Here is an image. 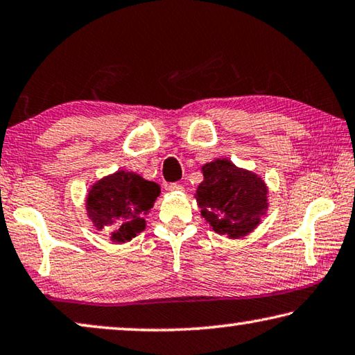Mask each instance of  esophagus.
Returning a JSON list of instances; mask_svg holds the SVG:
<instances>
[{
    "mask_svg": "<svg viewBox=\"0 0 355 355\" xmlns=\"http://www.w3.org/2000/svg\"><path fill=\"white\" fill-rule=\"evenodd\" d=\"M166 189L170 190V192H181V190H182L184 187H182V184L171 182V184H168V185H166Z\"/></svg>",
    "mask_w": 355,
    "mask_h": 355,
    "instance_id": "1",
    "label": "esophagus"
}]
</instances>
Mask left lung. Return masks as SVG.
Instances as JSON below:
<instances>
[{
    "instance_id": "obj_1",
    "label": "left lung",
    "mask_w": 355,
    "mask_h": 355,
    "mask_svg": "<svg viewBox=\"0 0 355 355\" xmlns=\"http://www.w3.org/2000/svg\"><path fill=\"white\" fill-rule=\"evenodd\" d=\"M201 171L205 179L195 195L201 216L219 234L246 236L259 225L268 206L265 182L225 159L206 163Z\"/></svg>"
}]
</instances>
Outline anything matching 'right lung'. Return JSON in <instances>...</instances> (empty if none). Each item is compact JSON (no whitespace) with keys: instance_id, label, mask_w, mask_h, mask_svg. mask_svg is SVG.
Instances as JSON below:
<instances>
[{"instance_id":"right-lung-1","label":"right lung","mask_w":355,"mask_h":355,"mask_svg":"<svg viewBox=\"0 0 355 355\" xmlns=\"http://www.w3.org/2000/svg\"><path fill=\"white\" fill-rule=\"evenodd\" d=\"M160 195L159 184L132 171H117L98 181L87 196V214L101 230L114 225L111 239L125 243L146 228L144 216Z\"/></svg>"}]
</instances>
